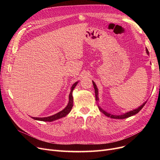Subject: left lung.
<instances>
[{"label": "left lung", "mask_w": 160, "mask_h": 160, "mask_svg": "<svg viewBox=\"0 0 160 160\" xmlns=\"http://www.w3.org/2000/svg\"><path fill=\"white\" fill-rule=\"evenodd\" d=\"M146 51H147V53L148 54L149 52H148V50L147 48H146ZM93 87H94V89H95V93L96 100H98V96H97V95H98V89H97V86H96V84H95V82H94L93 81ZM146 103H147V102H144L143 104H142L140 107H139L138 108L136 109V110H132V111H130V112H127V113H126L122 114V115H112V114H110V113H108V112H106L102 110V109L100 108V107H99V109H100V111L102 112V113H103L105 115H106V116L108 117H110V118H112V119H126V118H127V117H131V116H132V115H136V113H138L141 110V109L144 107V106L145 105Z\"/></svg>", "instance_id": "obj_1"}]
</instances>
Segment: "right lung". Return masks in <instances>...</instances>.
I'll list each match as a JSON object with an SVG mask.
<instances>
[{"label": "right lung", "instance_id": "obj_1", "mask_svg": "<svg viewBox=\"0 0 160 160\" xmlns=\"http://www.w3.org/2000/svg\"><path fill=\"white\" fill-rule=\"evenodd\" d=\"M78 82H75L74 84L72 85V88H71V90L70 92V94H69V103L68 105H67L65 109L60 112H58V113L53 115L52 116H50V117H32V119H35V120H38V121H47V122H51L57 119H59L60 118H62L63 117H65L67 114H68L72 108L73 106V98H72V91L74 89V88L76 87V86L77 85Z\"/></svg>", "mask_w": 160, "mask_h": 160}]
</instances>
